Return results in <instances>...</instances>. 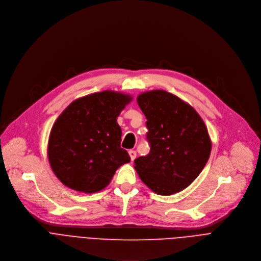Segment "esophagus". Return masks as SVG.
Wrapping results in <instances>:
<instances>
[{"instance_id": "1", "label": "esophagus", "mask_w": 261, "mask_h": 261, "mask_svg": "<svg viewBox=\"0 0 261 261\" xmlns=\"http://www.w3.org/2000/svg\"><path fill=\"white\" fill-rule=\"evenodd\" d=\"M128 155H129V158H130V161H134V160L136 159L137 153H136V151H134V150H129V151H128Z\"/></svg>"}]
</instances>
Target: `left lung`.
<instances>
[{
  "label": "left lung",
  "instance_id": "obj_1",
  "mask_svg": "<svg viewBox=\"0 0 261 261\" xmlns=\"http://www.w3.org/2000/svg\"><path fill=\"white\" fill-rule=\"evenodd\" d=\"M137 101L147 119L151 149L135 160V170L156 194L178 193L197 178L209 160V132L196 110L171 92L145 91Z\"/></svg>",
  "mask_w": 261,
  "mask_h": 261
}]
</instances>
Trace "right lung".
<instances>
[{"instance_id": "obj_1", "label": "right lung", "mask_w": 261, "mask_h": 261, "mask_svg": "<svg viewBox=\"0 0 261 261\" xmlns=\"http://www.w3.org/2000/svg\"><path fill=\"white\" fill-rule=\"evenodd\" d=\"M132 100L128 93L103 90L76 98L61 113L49 134L47 156L65 186L83 193L99 191L129 163L120 147L117 117Z\"/></svg>"}]
</instances>
